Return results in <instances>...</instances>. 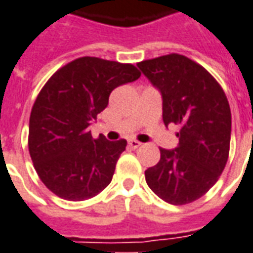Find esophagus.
<instances>
[{
  "label": "esophagus",
  "instance_id": "34e87169",
  "mask_svg": "<svg viewBox=\"0 0 253 253\" xmlns=\"http://www.w3.org/2000/svg\"><path fill=\"white\" fill-rule=\"evenodd\" d=\"M141 142H138V141H135V139H130L128 141V146L131 148V149H137V148H139L141 146Z\"/></svg>",
  "mask_w": 253,
  "mask_h": 253
}]
</instances>
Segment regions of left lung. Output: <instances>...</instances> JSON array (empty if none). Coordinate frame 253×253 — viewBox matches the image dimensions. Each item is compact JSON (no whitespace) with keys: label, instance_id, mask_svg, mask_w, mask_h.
<instances>
[{"label":"left lung","instance_id":"left-lung-1","mask_svg":"<svg viewBox=\"0 0 253 253\" xmlns=\"http://www.w3.org/2000/svg\"><path fill=\"white\" fill-rule=\"evenodd\" d=\"M163 100V122L179 126V144L160 149V160L145 171L152 192L174 206L200 199L225 169L231 134V112L225 91L213 77L182 54L138 63Z\"/></svg>","mask_w":253,"mask_h":253}]
</instances>
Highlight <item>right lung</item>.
Segmentation results:
<instances>
[{
    "label": "right lung",
    "mask_w": 253,
    "mask_h": 253,
    "mask_svg": "<svg viewBox=\"0 0 253 253\" xmlns=\"http://www.w3.org/2000/svg\"><path fill=\"white\" fill-rule=\"evenodd\" d=\"M141 77L132 64L81 57L42 87L30 115L28 151L41 181L64 200L91 199L108 186L126 139H94L93 119L118 86Z\"/></svg>",
    "instance_id": "obj_1"
}]
</instances>
